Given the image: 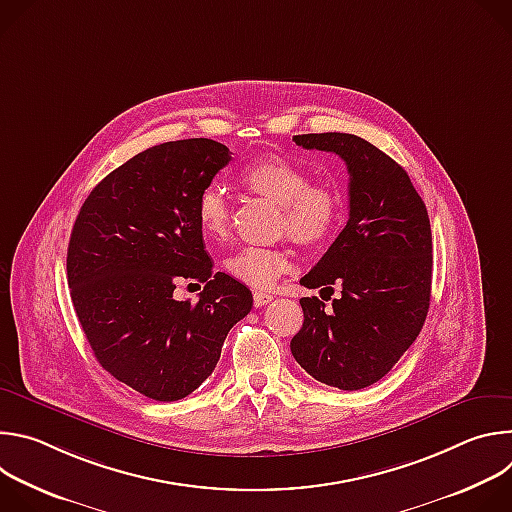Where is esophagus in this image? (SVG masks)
<instances>
[{"instance_id": "obj_1", "label": "esophagus", "mask_w": 512, "mask_h": 512, "mask_svg": "<svg viewBox=\"0 0 512 512\" xmlns=\"http://www.w3.org/2000/svg\"><path fill=\"white\" fill-rule=\"evenodd\" d=\"M271 300H273V296L267 294V291H259V289L253 291V304H255V308H263V306H267Z\"/></svg>"}]
</instances>
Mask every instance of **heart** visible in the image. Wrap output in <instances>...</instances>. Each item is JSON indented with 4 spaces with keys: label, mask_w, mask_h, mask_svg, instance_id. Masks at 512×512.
Masks as SVG:
<instances>
[{
    "label": "heart",
    "mask_w": 512,
    "mask_h": 512,
    "mask_svg": "<svg viewBox=\"0 0 512 512\" xmlns=\"http://www.w3.org/2000/svg\"><path fill=\"white\" fill-rule=\"evenodd\" d=\"M241 186L279 206L277 233L302 247L326 243L338 229L344 200L338 188L310 182V174L285 158L267 156L247 164L239 174ZM231 202L216 184L202 188L196 200V221L210 239H227L231 233ZM229 273L253 287H269L289 269V253L279 247H245L227 261Z\"/></svg>",
    "instance_id": "obj_1"
}]
</instances>
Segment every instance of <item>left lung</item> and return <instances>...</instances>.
I'll use <instances>...</instances> for the list:
<instances>
[{"mask_svg": "<svg viewBox=\"0 0 512 512\" xmlns=\"http://www.w3.org/2000/svg\"><path fill=\"white\" fill-rule=\"evenodd\" d=\"M332 152L348 170V223L302 285L330 289L332 310L302 298L304 324L291 354L316 381L358 391L383 379L423 328L431 296V227L407 172L352 133L294 135ZM322 289V291H324ZM324 298V296H322Z\"/></svg>", "mask_w": 512, "mask_h": 512, "instance_id": "8db88e82", "label": "left lung"}]
</instances>
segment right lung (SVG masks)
Here are the masks:
<instances>
[{"instance_id":"obj_1","label":"right lung","mask_w":512,"mask_h":512,"mask_svg":"<svg viewBox=\"0 0 512 512\" xmlns=\"http://www.w3.org/2000/svg\"><path fill=\"white\" fill-rule=\"evenodd\" d=\"M229 162L206 137L154 145L93 188L70 233V298L93 354L154 401L198 389L253 308L249 287L212 271L196 221L198 194ZM188 278L205 283L196 305L173 298Z\"/></svg>"}]
</instances>
